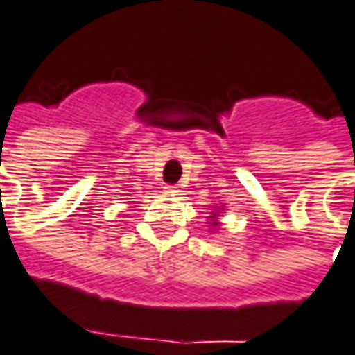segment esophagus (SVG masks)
<instances>
[{"label": "esophagus", "instance_id": "1", "mask_svg": "<svg viewBox=\"0 0 355 355\" xmlns=\"http://www.w3.org/2000/svg\"><path fill=\"white\" fill-rule=\"evenodd\" d=\"M164 191H166V193H180V191H178V187H175V185H172V183L164 185Z\"/></svg>", "mask_w": 355, "mask_h": 355}]
</instances>
